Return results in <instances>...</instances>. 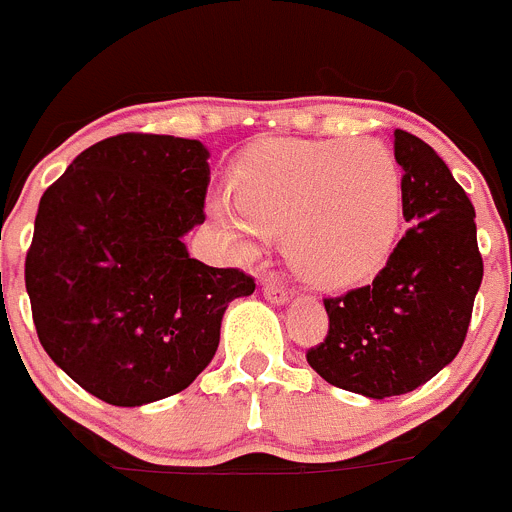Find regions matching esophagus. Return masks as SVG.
Masks as SVG:
<instances>
[{
  "mask_svg": "<svg viewBox=\"0 0 512 512\" xmlns=\"http://www.w3.org/2000/svg\"><path fill=\"white\" fill-rule=\"evenodd\" d=\"M261 292H264L266 300L274 302V305H284V302L289 300V292L277 282V279H264V284H261Z\"/></svg>",
  "mask_w": 512,
  "mask_h": 512,
  "instance_id": "esophagus-1",
  "label": "esophagus"
}]
</instances>
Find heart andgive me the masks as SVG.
<instances>
[{
  "mask_svg": "<svg viewBox=\"0 0 512 512\" xmlns=\"http://www.w3.org/2000/svg\"><path fill=\"white\" fill-rule=\"evenodd\" d=\"M233 192L207 202L235 253L284 233L292 269L320 287H346L387 261L402 217L395 153L374 138L264 140L233 166Z\"/></svg>",
  "mask_w": 512,
  "mask_h": 512,
  "instance_id": "b5f03b06",
  "label": "heart"
}]
</instances>
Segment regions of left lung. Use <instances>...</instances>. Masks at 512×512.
Instances as JSON below:
<instances>
[{
    "label": "left lung",
    "mask_w": 512,
    "mask_h": 512,
    "mask_svg": "<svg viewBox=\"0 0 512 512\" xmlns=\"http://www.w3.org/2000/svg\"><path fill=\"white\" fill-rule=\"evenodd\" d=\"M410 228L366 287L325 297L328 336L307 364L333 387L384 400L451 364L467 338L482 253L467 192L428 143L395 130Z\"/></svg>",
    "instance_id": "obj_1"
}]
</instances>
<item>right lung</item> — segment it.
Here are the masks:
<instances>
[{
  "label": "right lung",
  "mask_w": 512,
  "mask_h": 512,
  "mask_svg": "<svg viewBox=\"0 0 512 512\" xmlns=\"http://www.w3.org/2000/svg\"><path fill=\"white\" fill-rule=\"evenodd\" d=\"M207 148L120 133L45 189L25 287L45 354L99 400L135 408L187 390L212 361L220 320L256 289L241 269L189 259L205 223Z\"/></svg>",
  "instance_id": "obj_1"
}]
</instances>
